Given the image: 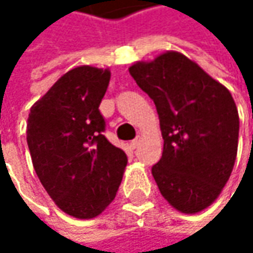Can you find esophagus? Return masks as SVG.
Returning a JSON list of instances; mask_svg holds the SVG:
<instances>
[{"label": "esophagus", "mask_w": 253, "mask_h": 253, "mask_svg": "<svg viewBox=\"0 0 253 253\" xmlns=\"http://www.w3.org/2000/svg\"><path fill=\"white\" fill-rule=\"evenodd\" d=\"M140 142H142V137H140V136H137L136 139H133V140L130 142V145H131V148H137V146L140 145Z\"/></svg>", "instance_id": "1"}]
</instances>
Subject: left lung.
<instances>
[{
  "label": "left lung",
  "mask_w": 253,
  "mask_h": 253,
  "mask_svg": "<svg viewBox=\"0 0 253 253\" xmlns=\"http://www.w3.org/2000/svg\"><path fill=\"white\" fill-rule=\"evenodd\" d=\"M157 107L164 139L152 176L183 214L210 207L226 186L237 154L239 114L226 86L186 55L167 51L128 69Z\"/></svg>",
  "instance_id": "1"
}]
</instances>
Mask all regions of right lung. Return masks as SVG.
I'll return each mask as SVG.
<instances>
[{"label": "right lung", "mask_w": 253, "mask_h": 253, "mask_svg": "<svg viewBox=\"0 0 253 253\" xmlns=\"http://www.w3.org/2000/svg\"><path fill=\"white\" fill-rule=\"evenodd\" d=\"M108 69L80 66L33 104L27 146L42 186L60 210L76 218L99 215L116 198L126 169L123 149L102 134L99 104Z\"/></svg>", "instance_id": "1"}]
</instances>
